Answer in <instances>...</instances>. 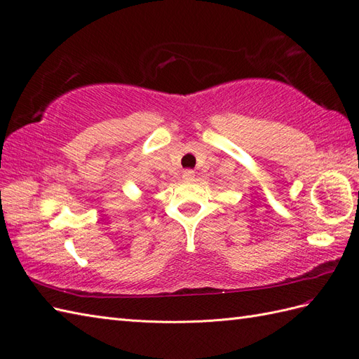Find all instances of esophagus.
I'll return each instance as SVG.
<instances>
[{"label":"esophagus","instance_id":"obj_1","mask_svg":"<svg viewBox=\"0 0 359 359\" xmlns=\"http://www.w3.org/2000/svg\"><path fill=\"white\" fill-rule=\"evenodd\" d=\"M194 176H196V172H194L193 170H185V171H183V174H182L183 180H187V182L193 180V179H194Z\"/></svg>","mask_w":359,"mask_h":359}]
</instances>
